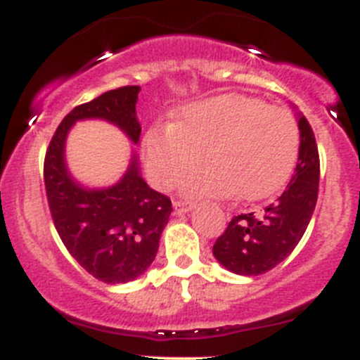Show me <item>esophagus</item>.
Wrapping results in <instances>:
<instances>
[{
	"mask_svg": "<svg viewBox=\"0 0 360 360\" xmlns=\"http://www.w3.org/2000/svg\"><path fill=\"white\" fill-rule=\"evenodd\" d=\"M193 207H195L193 202H188V200L174 202V210H176V214H186V212H190Z\"/></svg>",
	"mask_w": 360,
	"mask_h": 360,
	"instance_id": "34e87169",
	"label": "esophagus"
}]
</instances>
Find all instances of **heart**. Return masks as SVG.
<instances>
[{
	"label": "heart",
	"mask_w": 360,
	"mask_h": 360,
	"mask_svg": "<svg viewBox=\"0 0 360 360\" xmlns=\"http://www.w3.org/2000/svg\"><path fill=\"white\" fill-rule=\"evenodd\" d=\"M144 158L155 186L183 183L188 197L263 200L281 191L300 157V129L284 108L228 94L184 106L179 118L144 136Z\"/></svg>",
	"instance_id": "b5f03b06"
}]
</instances>
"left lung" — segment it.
Here are the masks:
<instances>
[{
    "mask_svg": "<svg viewBox=\"0 0 360 360\" xmlns=\"http://www.w3.org/2000/svg\"><path fill=\"white\" fill-rule=\"evenodd\" d=\"M300 127V157L284 193L259 214H240L228 223L214 244V257L238 275L270 271L292 252L307 231L319 195L321 162L314 130L303 115Z\"/></svg>",
    "mask_w": 360,
    "mask_h": 360,
    "instance_id": "left-lung-1",
    "label": "left lung"
}]
</instances>
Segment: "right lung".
<instances>
[{"label":"right lung","instance_id":"right-lung-1","mask_svg":"<svg viewBox=\"0 0 360 360\" xmlns=\"http://www.w3.org/2000/svg\"><path fill=\"white\" fill-rule=\"evenodd\" d=\"M139 90L137 85L120 86L68 112L50 141L43 167L50 214L60 240L79 266L106 284H125L148 270L172 202L148 186L136 155L115 186L86 190L68 172L64 144L72 123L89 118L115 123L134 144L139 143Z\"/></svg>","mask_w":360,"mask_h":360}]
</instances>
